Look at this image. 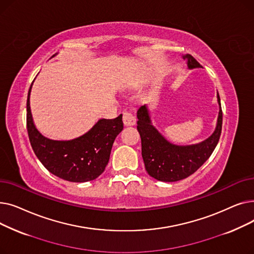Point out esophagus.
<instances>
[{
  "mask_svg": "<svg viewBox=\"0 0 254 254\" xmlns=\"http://www.w3.org/2000/svg\"><path fill=\"white\" fill-rule=\"evenodd\" d=\"M123 120H124L125 126L127 127H131L136 124V117L129 112H124Z\"/></svg>",
  "mask_w": 254,
  "mask_h": 254,
  "instance_id": "34e87169",
  "label": "esophagus"
}]
</instances>
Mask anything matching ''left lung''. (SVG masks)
I'll return each mask as SVG.
<instances>
[{"mask_svg":"<svg viewBox=\"0 0 254 254\" xmlns=\"http://www.w3.org/2000/svg\"><path fill=\"white\" fill-rule=\"evenodd\" d=\"M188 69L202 68L190 55L182 56ZM219 112L214 131L206 140L190 145H177L168 141L152 125L148 106L144 104L137 111V129L141 137L142 157L145 169L156 180L175 182L188 178L201 167L214 151L222 127V111L217 92Z\"/></svg>","mask_w":254,"mask_h":254,"instance_id":"1","label":"left lung"}]
</instances>
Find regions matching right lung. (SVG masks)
Segmentation results:
<instances>
[{
  "label": "right lung",
  "instance_id": "1",
  "mask_svg": "<svg viewBox=\"0 0 254 254\" xmlns=\"http://www.w3.org/2000/svg\"><path fill=\"white\" fill-rule=\"evenodd\" d=\"M56 56L58 53L52 58ZM33 83L26 101V127L39 161L51 174L66 181L80 183L98 178L109 162L115 138L124 128L123 114L113 119H99L88 131L75 139H49L38 130L34 123L30 106Z\"/></svg>",
  "mask_w": 254,
  "mask_h": 254
}]
</instances>
